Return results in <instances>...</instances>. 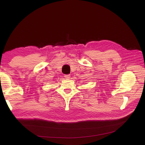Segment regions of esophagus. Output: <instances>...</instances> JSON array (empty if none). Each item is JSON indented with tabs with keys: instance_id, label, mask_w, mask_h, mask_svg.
<instances>
[{
	"instance_id": "34e87169",
	"label": "esophagus",
	"mask_w": 145,
	"mask_h": 145,
	"mask_svg": "<svg viewBox=\"0 0 145 145\" xmlns=\"http://www.w3.org/2000/svg\"><path fill=\"white\" fill-rule=\"evenodd\" d=\"M65 78L66 79H69L71 78V75L70 74H65Z\"/></svg>"
}]
</instances>
